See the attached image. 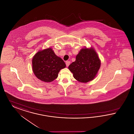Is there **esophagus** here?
<instances>
[{"label": "esophagus", "mask_w": 134, "mask_h": 134, "mask_svg": "<svg viewBox=\"0 0 134 134\" xmlns=\"http://www.w3.org/2000/svg\"><path fill=\"white\" fill-rule=\"evenodd\" d=\"M70 64V62L69 61H66V66H67V67H68Z\"/></svg>", "instance_id": "esophagus-1"}]
</instances>
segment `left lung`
I'll return each mask as SVG.
<instances>
[{
    "instance_id": "8db88e82",
    "label": "left lung",
    "mask_w": 134,
    "mask_h": 134,
    "mask_svg": "<svg viewBox=\"0 0 134 134\" xmlns=\"http://www.w3.org/2000/svg\"><path fill=\"white\" fill-rule=\"evenodd\" d=\"M101 66V60L94 48H82L68 69L76 80L81 83L92 81Z\"/></svg>"
}]
</instances>
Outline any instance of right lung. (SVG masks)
I'll return each mask as SVG.
<instances>
[{"label":"right lung","instance_id":"right-lung-1","mask_svg":"<svg viewBox=\"0 0 134 134\" xmlns=\"http://www.w3.org/2000/svg\"><path fill=\"white\" fill-rule=\"evenodd\" d=\"M32 70L38 79L51 82L56 79L60 70L66 67L64 61L51 48L38 51L32 60Z\"/></svg>","mask_w":134,"mask_h":134}]
</instances>
